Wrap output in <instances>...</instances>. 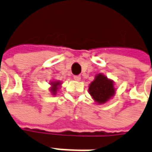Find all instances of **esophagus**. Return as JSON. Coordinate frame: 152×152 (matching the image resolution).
<instances>
[{"mask_svg": "<svg viewBox=\"0 0 152 152\" xmlns=\"http://www.w3.org/2000/svg\"><path fill=\"white\" fill-rule=\"evenodd\" d=\"M74 79L76 81H80L81 80V76H74Z\"/></svg>", "mask_w": 152, "mask_h": 152, "instance_id": "1", "label": "esophagus"}]
</instances>
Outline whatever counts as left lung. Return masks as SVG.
I'll use <instances>...</instances> for the list:
<instances>
[{
	"mask_svg": "<svg viewBox=\"0 0 152 152\" xmlns=\"http://www.w3.org/2000/svg\"><path fill=\"white\" fill-rule=\"evenodd\" d=\"M88 91L95 102L102 104L107 102L114 95L115 88L112 80L107 79L102 74H98L90 84Z\"/></svg>",
	"mask_w": 152,
	"mask_h": 152,
	"instance_id": "8db88e82",
	"label": "left lung"
}]
</instances>
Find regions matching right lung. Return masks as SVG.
<instances>
[{
  "mask_svg": "<svg viewBox=\"0 0 152 152\" xmlns=\"http://www.w3.org/2000/svg\"><path fill=\"white\" fill-rule=\"evenodd\" d=\"M50 84L52 85V87H51V89H50L51 93L55 95V94H56V91L58 90V86H60V81H52V82H50Z\"/></svg>",
  "mask_w": 152,
  "mask_h": 152,
  "instance_id": "1",
  "label": "right lung"
}]
</instances>
